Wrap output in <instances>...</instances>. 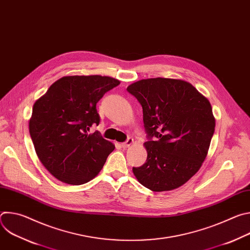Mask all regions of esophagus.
Instances as JSON below:
<instances>
[{"instance_id":"1","label":"esophagus","mask_w":250,"mask_h":250,"mask_svg":"<svg viewBox=\"0 0 250 250\" xmlns=\"http://www.w3.org/2000/svg\"><path fill=\"white\" fill-rule=\"evenodd\" d=\"M132 144H133V139L129 137V138H127V140H126L125 142H124V144H122V147H123V148H127V147H129Z\"/></svg>"}]
</instances>
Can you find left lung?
Instances as JSON below:
<instances>
[{"mask_svg": "<svg viewBox=\"0 0 250 250\" xmlns=\"http://www.w3.org/2000/svg\"><path fill=\"white\" fill-rule=\"evenodd\" d=\"M126 90L142 106L148 137L147 159L132 168L135 178L153 192L179 188L201 168L215 132L208 100L179 79H142Z\"/></svg>", "mask_w": 250, "mask_h": 250, "instance_id": "1", "label": "left lung"}]
</instances>
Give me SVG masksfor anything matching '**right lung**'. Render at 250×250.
Returning a JSON list of instances; mask_svg holds the SVG:
<instances>
[{"mask_svg":"<svg viewBox=\"0 0 250 250\" xmlns=\"http://www.w3.org/2000/svg\"><path fill=\"white\" fill-rule=\"evenodd\" d=\"M120 83L109 76H64L34 103L28 123L32 144L42 165L59 181H91L115 149L98 131H88L100 123L97 103Z\"/></svg>","mask_w":250,"mask_h":250,"instance_id":"add662e5","label":"right lung"}]
</instances>
